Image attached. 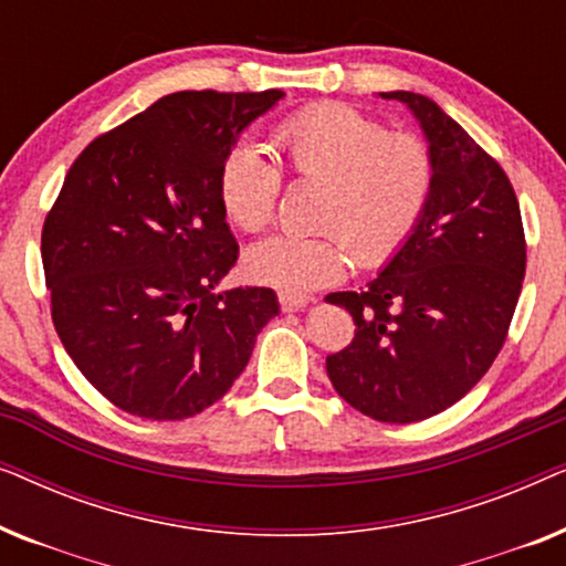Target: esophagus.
Masks as SVG:
<instances>
[{"instance_id": "1", "label": "esophagus", "mask_w": 566, "mask_h": 566, "mask_svg": "<svg viewBox=\"0 0 566 566\" xmlns=\"http://www.w3.org/2000/svg\"><path fill=\"white\" fill-rule=\"evenodd\" d=\"M281 308L283 312H298V308H304L308 304L306 296H291V293H281Z\"/></svg>"}]
</instances>
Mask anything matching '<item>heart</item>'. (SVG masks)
<instances>
[{
  "instance_id": "1",
  "label": "heart",
  "mask_w": 566,
  "mask_h": 566,
  "mask_svg": "<svg viewBox=\"0 0 566 566\" xmlns=\"http://www.w3.org/2000/svg\"><path fill=\"white\" fill-rule=\"evenodd\" d=\"M277 165L252 142H237L219 167V200L242 231L265 229L283 192V172L322 182L314 237L275 234L244 252L250 281L301 296L345 275L350 258L381 268L415 234L432 196L436 165L409 130H386L345 103H316L275 126Z\"/></svg>"
}]
</instances>
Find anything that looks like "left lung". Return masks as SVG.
<instances>
[{"instance_id":"8db88e82","label":"left lung","mask_w":566,"mask_h":566,"mask_svg":"<svg viewBox=\"0 0 566 566\" xmlns=\"http://www.w3.org/2000/svg\"><path fill=\"white\" fill-rule=\"evenodd\" d=\"M420 118L436 180L415 234L360 293H329L355 322L327 376L378 422H420L474 389L507 339L525 275L521 206L500 161L415 92H381Z\"/></svg>"}]
</instances>
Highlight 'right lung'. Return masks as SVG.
I'll return each mask as SVG.
<instances>
[{
  "mask_svg": "<svg viewBox=\"0 0 566 566\" xmlns=\"http://www.w3.org/2000/svg\"><path fill=\"white\" fill-rule=\"evenodd\" d=\"M281 97L175 92L69 167L41 234L51 319L74 366L123 412L200 415L277 314L273 289H213L239 258L219 200L221 159Z\"/></svg>",
  "mask_w": 566,
  "mask_h": 566,
  "instance_id": "right-lung-1",
  "label": "right lung"
}]
</instances>
